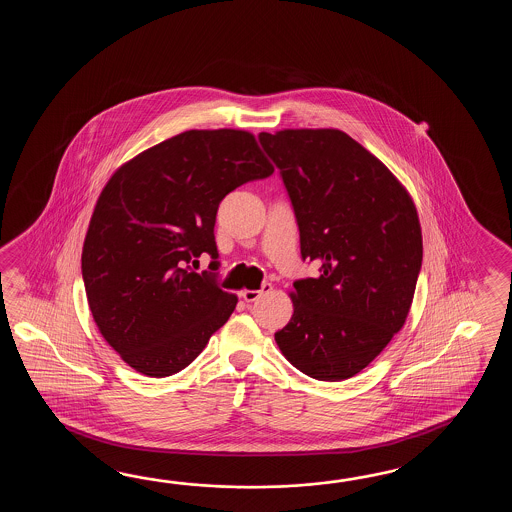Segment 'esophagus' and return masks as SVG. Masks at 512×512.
Returning a JSON list of instances; mask_svg holds the SVG:
<instances>
[{
  "label": "esophagus",
  "instance_id": "esophagus-1",
  "mask_svg": "<svg viewBox=\"0 0 512 512\" xmlns=\"http://www.w3.org/2000/svg\"><path fill=\"white\" fill-rule=\"evenodd\" d=\"M271 289V283L265 282L263 285H261L260 289H254V291H251V289H243V291L240 293V296L243 298V300H245V302H254V300H258V298H260L261 294L269 293Z\"/></svg>",
  "mask_w": 512,
  "mask_h": 512
}]
</instances>
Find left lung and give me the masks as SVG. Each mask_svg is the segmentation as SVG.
Instances as JSON below:
<instances>
[{
  "mask_svg": "<svg viewBox=\"0 0 512 512\" xmlns=\"http://www.w3.org/2000/svg\"><path fill=\"white\" fill-rule=\"evenodd\" d=\"M280 170L318 278L294 282V313L274 333L283 357L316 381L364 370L401 331L414 300L423 236L397 177L348 133H260Z\"/></svg>",
  "mask_w": 512,
  "mask_h": 512,
  "instance_id": "left-lung-1",
  "label": "left lung"
}]
</instances>
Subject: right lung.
<instances>
[{
  "label": "right lung",
  "instance_id": "obj_1",
  "mask_svg": "<svg viewBox=\"0 0 512 512\" xmlns=\"http://www.w3.org/2000/svg\"><path fill=\"white\" fill-rule=\"evenodd\" d=\"M274 172L254 135L190 130L122 164L98 196L82 249L87 304L100 335L146 377L196 359L238 304L197 258H218L223 197ZM218 265V261H212Z\"/></svg>",
  "mask_w": 512,
  "mask_h": 512
}]
</instances>
